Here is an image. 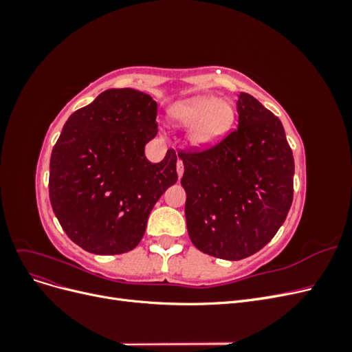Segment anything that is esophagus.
<instances>
[{"label":"esophagus","mask_w":352,"mask_h":352,"mask_svg":"<svg viewBox=\"0 0 352 352\" xmlns=\"http://www.w3.org/2000/svg\"><path fill=\"white\" fill-rule=\"evenodd\" d=\"M176 170H177V176H179V179L182 177V175H184V162L182 160H177V163H176Z\"/></svg>","instance_id":"1"}]
</instances>
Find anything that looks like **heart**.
I'll return each instance as SVG.
<instances>
[{
    "label": "heart",
    "mask_w": 352,
    "mask_h": 352,
    "mask_svg": "<svg viewBox=\"0 0 352 352\" xmlns=\"http://www.w3.org/2000/svg\"><path fill=\"white\" fill-rule=\"evenodd\" d=\"M168 120L176 127H190L189 141L197 148L216 145L225 138L235 120L229 101L214 97H195L179 101L168 110Z\"/></svg>",
    "instance_id": "1"
}]
</instances>
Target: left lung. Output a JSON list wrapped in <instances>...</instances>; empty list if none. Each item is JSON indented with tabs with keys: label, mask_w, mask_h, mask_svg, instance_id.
<instances>
[{
	"label": "left lung",
	"mask_w": 352,
	"mask_h": 352,
	"mask_svg": "<svg viewBox=\"0 0 352 352\" xmlns=\"http://www.w3.org/2000/svg\"><path fill=\"white\" fill-rule=\"evenodd\" d=\"M238 127L216 145L180 150L188 235L212 257L236 261L267 245L294 198V155L282 122L241 92Z\"/></svg>",
	"instance_id": "1"
}]
</instances>
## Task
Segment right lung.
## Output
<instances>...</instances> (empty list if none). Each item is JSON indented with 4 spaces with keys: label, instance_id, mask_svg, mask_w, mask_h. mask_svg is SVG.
Here are the masks:
<instances>
[{
    "label": "right lung",
    "instance_id": "obj_1",
    "mask_svg": "<svg viewBox=\"0 0 352 352\" xmlns=\"http://www.w3.org/2000/svg\"><path fill=\"white\" fill-rule=\"evenodd\" d=\"M157 102L131 88L109 89L74 111L50 160V201L66 235L85 251L116 255L141 242L148 216L176 184L177 157L150 163Z\"/></svg>",
    "mask_w": 352,
    "mask_h": 352
}]
</instances>
